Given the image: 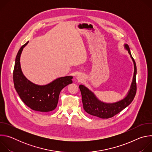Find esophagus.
I'll return each mask as SVG.
<instances>
[{
  "label": "esophagus",
  "mask_w": 152,
  "mask_h": 152,
  "mask_svg": "<svg viewBox=\"0 0 152 152\" xmlns=\"http://www.w3.org/2000/svg\"><path fill=\"white\" fill-rule=\"evenodd\" d=\"M76 78H77V79L78 80L81 81V80H82V79H83V76L82 74H79V75H77Z\"/></svg>",
  "instance_id": "1"
}]
</instances>
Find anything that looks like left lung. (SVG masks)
Wrapping results in <instances>:
<instances>
[{"label": "left lung", "mask_w": 152, "mask_h": 152, "mask_svg": "<svg viewBox=\"0 0 152 152\" xmlns=\"http://www.w3.org/2000/svg\"><path fill=\"white\" fill-rule=\"evenodd\" d=\"M125 49L128 51L134 65V73L130 90L127 96L122 100L115 103H104L99 100L95 94L83 85L79 86L82 94L83 109L88 114L101 118H109L121 112L133 101L137 92V66L135 60L132 56L129 46L124 45Z\"/></svg>", "instance_id": "1"}]
</instances>
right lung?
<instances>
[{
    "instance_id": "obj_1",
    "label": "right lung",
    "mask_w": 152,
    "mask_h": 152,
    "mask_svg": "<svg viewBox=\"0 0 152 152\" xmlns=\"http://www.w3.org/2000/svg\"><path fill=\"white\" fill-rule=\"evenodd\" d=\"M28 42L20 48L16 56L13 72L14 88L21 100L31 110L50 112L56 107L62 88L73 82V76L61 77L45 85H38L29 80L21 71L20 62L21 52Z\"/></svg>"
}]
</instances>
